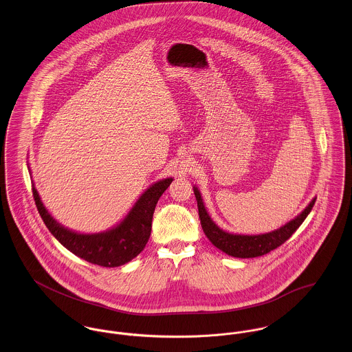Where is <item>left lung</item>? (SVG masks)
<instances>
[{
	"label": "left lung",
	"mask_w": 352,
	"mask_h": 352,
	"mask_svg": "<svg viewBox=\"0 0 352 352\" xmlns=\"http://www.w3.org/2000/svg\"><path fill=\"white\" fill-rule=\"evenodd\" d=\"M192 190L197 199L201 225L206 237L223 253L232 257H239V258H253V257L264 256L272 252L273 249L278 248L281 243H285L298 230V226L304 222V219L309 214L316 201V198H314L309 202V205L296 218L287 222L280 229H276L273 232L264 233V234H236V233L225 232L217 225L209 216L198 188L194 186Z\"/></svg>",
	"instance_id": "8db88e82"
}]
</instances>
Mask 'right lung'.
Returning a JSON list of instances; mask_svg holds the SVG:
<instances>
[{"instance_id": "add662e5", "label": "right lung", "mask_w": 352, "mask_h": 352, "mask_svg": "<svg viewBox=\"0 0 352 352\" xmlns=\"http://www.w3.org/2000/svg\"><path fill=\"white\" fill-rule=\"evenodd\" d=\"M173 178H164L146 190L116 226L100 233H78L58 223L48 213L32 185L37 210L54 239L82 260L106 268L120 267L135 258L144 249L151 234V222L158 199L170 186Z\"/></svg>"}]
</instances>
